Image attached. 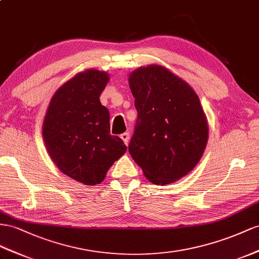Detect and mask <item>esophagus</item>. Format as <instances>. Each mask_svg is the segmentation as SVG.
Instances as JSON below:
<instances>
[{
  "label": "esophagus",
  "mask_w": 259,
  "mask_h": 259,
  "mask_svg": "<svg viewBox=\"0 0 259 259\" xmlns=\"http://www.w3.org/2000/svg\"><path fill=\"white\" fill-rule=\"evenodd\" d=\"M120 138L122 139V141L124 142V144L128 145V143H129V138H130L128 132H124V134H122V135L120 136Z\"/></svg>",
  "instance_id": "obj_1"
}]
</instances>
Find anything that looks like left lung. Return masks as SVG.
I'll list each match as a JSON object with an SVG mask.
<instances>
[{"label": "left lung", "instance_id": "1", "mask_svg": "<svg viewBox=\"0 0 259 259\" xmlns=\"http://www.w3.org/2000/svg\"><path fill=\"white\" fill-rule=\"evenodd\" d=\"M129 85L138 118L129 153L155 185L188 174L208 141V123L194 90L160 65L132 72Z\"/></svg>", "mask_w": 259, "mask_h": 259}]
</instances>
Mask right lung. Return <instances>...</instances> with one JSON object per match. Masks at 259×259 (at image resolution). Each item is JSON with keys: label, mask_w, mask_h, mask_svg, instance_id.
<instances>
[{"label": "right lung", "mask_w": 259, "mask_h": 259, "mask_svg": "<svg viewBox=\"0 0 259 259\" xmlns=\"http://www.w3.org/2000/svg\"><path fill=\"white\" fill-rule=\"evenodd\" d=\"M107 73L88 70L63 84L45 117L42 136L52 161L62 173L85 185L101 184L125 151L110 135L109 111L99 102Z\"/></svg>", "instance_id": "1"}]
</instances>
